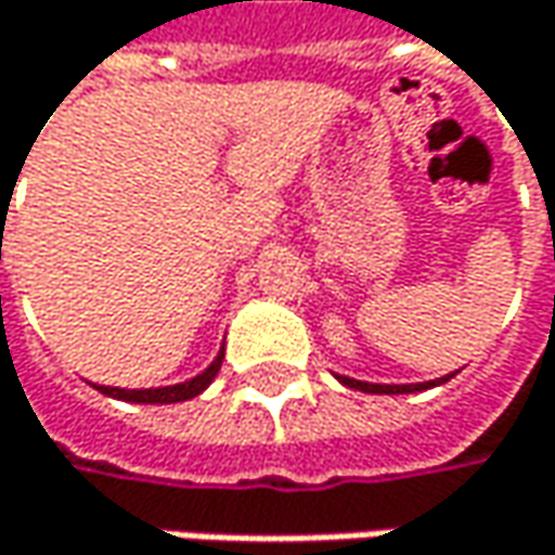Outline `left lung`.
<instances>
[{"instance_id":"left-lung-1","label":"left lung","mask_w":555,"mask_h":555,"mask_svg":"<svg viewBox=\"0 0 555 555\" xmlns=\"http://www.w3.org/2000/svg\"><path fill=\"white\" fill-rule=\"evenodd\" d=\"M451 378V375H448ZM441 378V380H448ZM339 380L346 387H356V390H365V393H413V390H426V387H435V380H426V384H369V380H356L339 375Z\"/></svg>"}]
</instances>
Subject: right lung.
I'll use <instances>...</instances> for the list:
<instances>
[{
  "instance_id": "obj_1",
  "label": "right lung",
  "mask_w": 555,
  "mask_h": 555,
  "mask_svg": "<svg viewBox=\"0 0 555 555\" xmlns=\"http://www.w3.org/2000/svg\"><path fill=\"white\" fill-rule=\"evenodd\" d=\"M222 359H225V349L216 356V362L203 372V375H196L193 380H183V384H175V387H149V390H124V387H98L101 393H107V397H117V400H132V403H180V400H190V397H196V393H203L212 378L219 375V369H222Z\"/></svg>"
}]
</instances>
